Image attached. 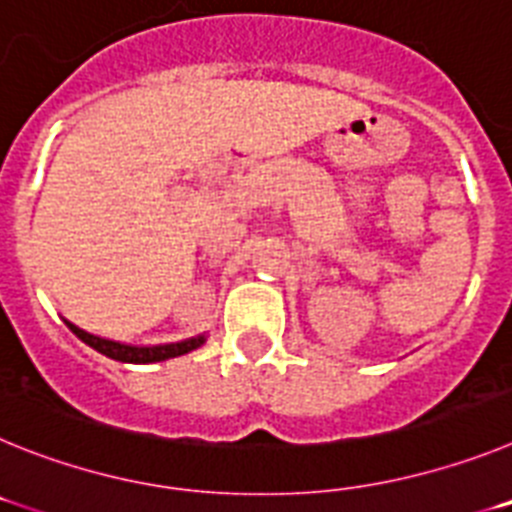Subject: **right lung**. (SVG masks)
I'll use <instances>...</instances> for the list:
<instances>
[{
    "label": "right lung",
    "mask_w": 512,
    "mask_h": 512,
    "mask_svg": "<svg viewBox=\"0 0 512 512\" xmlns=\"http://www.w3.org/2000/svg\"><path fill=\"white\" fill-rule=\"evenodd\" d=\"M66 325L74 330L81 341L89 343L92 348H97L99 354L110 356V359L115 361H128V364H153V361L174 359V356L189 354V351H194V348H200L202 343H205V336H197L182 343H166V346H128V343H117V341H107V338L92 336V333H87V330L76 328V325L69 323V320H66Z\"/></svg>",
    "instance_id": "add662e5"
}]
</instances>
